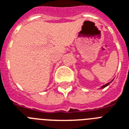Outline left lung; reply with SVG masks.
I'll list each match as a JSON object with an SVG mask.
<instances>
[{"label": "left lung", "mask_w": 129, "mask_h": 129, "mask_svg": "<svg viewBox=\"0 0 129 129\" xmlns=\"http://www.w3.org/2000/svg\"><path fill=\"white\" fill-rule=\"evenodd\" d=\"M113 80H112V81H111V82H108V83H107V84H105V85H103V86H101V88H101V89H102V88H105L106 86H108V85H109V84H110V83H111V82H113Z\"/></svg>", "instance_id": "left-lung-1"}]
</instances>
